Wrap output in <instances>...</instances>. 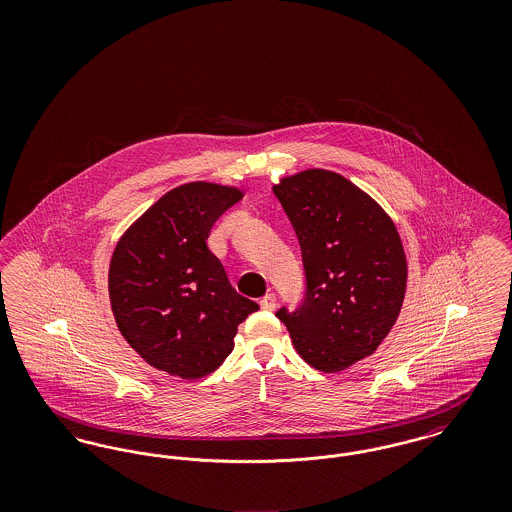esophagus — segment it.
Listing matches in <instances>:
<instances>
[{"label":"esophagus","mask_w":512,"mask_h":512,"mask_svg":"<svg viewBox=\"0 0 512 512\" xmlns=\"http://www.w3.org/2000/svg\"><path fill=\"white\" fill-rule=\"evenodd\" d=\"M261 307L265 311H274L276 309V295L274 293H267L263 299H261Z\"/></svg>","instance_id":"esophagus-1"}]
</instances>
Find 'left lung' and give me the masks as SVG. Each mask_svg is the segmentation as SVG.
I'll return each instance as SVG.
<instances>
[{
	"label": "left lung",
	"mask_w": 512,
	"mask_h": 512,
	"mask_svg": "<svg viewBox=\"0 0 512 512\" xmlns=\"http://www.w3.org/2000/svg\"><path fill=\"white\" fill-rule=\"evenodd\" d=\"M301 247L305 293L276 317L297 353L322 372L365 359L388 336L407 288L395 224L347 178L299 172L274 186Z\"/></svg>",
	"instance_id": "left-lung-1"
}]
</instances>
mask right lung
<instances>
[{
    "mask_svg": "<svg viewBox=\"0 0 512 512\" xmlns=\"http://www.w3.org/2000/svg\"><path fill=\"white\" fill-rule=\"evenodd\" d=\"M242 199L236 188L192 182L136 220L113 251L111 309L126 341L149 365L180 378L217 370L238 324L259 305L236 292L207 247L213 224Z\"/></svg>",
    "mask_w": 512,
    "mask_h": 512,
    "instance_id": "right-lung-1",
    "label": "right lung"
}]
</instances>
